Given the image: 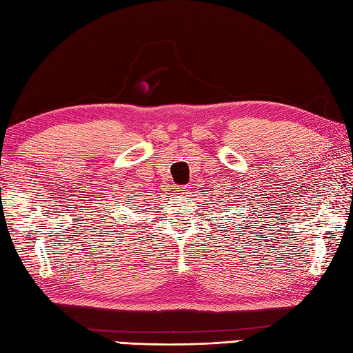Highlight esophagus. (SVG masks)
<instances>
[{
  "label": "esophagus",
  "instance_id": "34e87169",
  "mask_svg": "<svg viewBox=\"0 0 353 353\" xmlns=\"http://www.w3.org/2000/svg\"><path fill=\"white\" fill-rule=\"evenodd\" d=\"M181 191V194H183L185 197H188V196H191V191H190V186H183V188H181L179 190Z\"/></svg>",
  "mask_w": 353,
  "mask_h": 353
}]
</instances>
